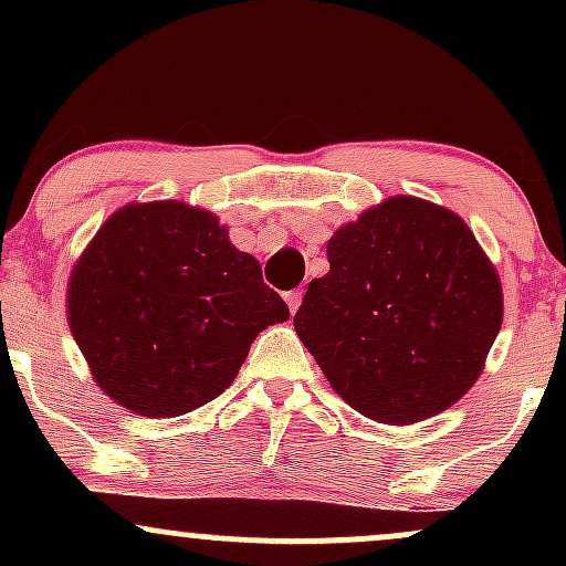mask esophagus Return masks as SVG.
<instances>
[{"mask_svg": "<svg viewBox=\"0 0 566 566\" xmlns=\"http://www.w3.org/2000/svg\"><path fill=\"white\" fill-rule=\"evenodd\" d=\"M284 301H287V305H290V314H295V311L301 308V303H303V290L287 292V295H284Z\"/></svg>", "mask_w": 566, "mask_h": 566, "instance_id": "1", "label": "esophagus"}]
</instances>
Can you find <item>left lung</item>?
<instances>
[{
  "label": "left lung",
  "mask_w": 566,
  "mask_h": 566,
  "mask_svg": "<svg viewBox=\"0 0 566 566\" xmlns=\"http://www.w3.org/2000/svg\"><path fill=\"white\" fill-rule=\"evenodd\" d=\"M327 261L292 324L346 405L412 426L469 394L503 324V284L463 218L388 197L329 237Z\"/></svg>",
  "instance_id": "8db88e82"
}]
</instances>
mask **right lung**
<instances>
[{"label": "right lung", "instance_id": "1", "mask_svg": "<svg viewBox=\"0 0 566 566\" xmlns=\"http://www.w3.org/2000/svg\"><path fill=\"white\" fill-rule=\"evenodd\" d=\"M69 327L108 399L178 418L231 386L258 333L290 319L261 263L210 210L133 201L74 263Z\"/></svg>", "mask_w": 566, "mask_h": 566}]
</instances>
